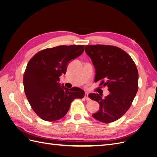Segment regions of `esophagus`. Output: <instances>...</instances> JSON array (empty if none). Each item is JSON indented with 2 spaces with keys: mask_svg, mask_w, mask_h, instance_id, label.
<instances>
[{
  "mask_svg": "<svg viewBox=\"0 0 157 157\" xmlns=\"http://www.w3.org/2000/svg\"><path fill=\"white\" fill-rule=\"evenodd\" d=\"M84 98H85V99H86V100H87V101H90V98H89V96H88V94L87 92L85 93V95H84Z\"/></svg>",
  "mask_w": 157,
  "mask_h": 157,
  "instance_id": "esophagus-1",
  "label": "esophagus"
}]
</instances>
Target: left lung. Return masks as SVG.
Masks as SVG:
<instances>
[{
	"mask_svg": "<svg viewBox=\"0 0 157 157\" xmlns=\"http://www.w3.org/2000/svg\"><path fill=\"white\" fill-rule=\"evenodd\" d=\"M85 52L91 58L96 69L94 82L108 87L110 92L102 98L98 94L89 98L99 104V110L92 115L101 122L115 121L130 107L138 90V71L131 57L117 46L87 45Z\"/></svg>",
	"mask_w": 157,
	"mask_h": 157,
	"instance_id": "left-lung-1",
	"label": "left lung"
}]
</instances>
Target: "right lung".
<instances>
[{"instance_id": "right-lung-1", "label": "right lung", "mask_w": 157, "mask_h": 157, "mask_svg": "<svg viewBox=\"0 0 157 157\" xmlns=\"http://www.w3.org/2000/svg\"><path fill=\"white\" fill-rule=\"evenodd\" d=\"M84 45L58 46L36 53L27 63L23 86L33 110L42 120L52 122L62 118L75 99H82L84 90L60 86L61 74H65L69 62L81 55Z\"/></svg>"}]
</instances>
